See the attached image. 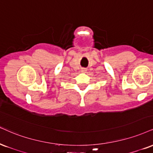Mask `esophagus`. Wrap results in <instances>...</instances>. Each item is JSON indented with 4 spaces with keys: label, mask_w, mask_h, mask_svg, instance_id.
<instances>
[{
    "label": "esophagus",
    "mask_w": 153,
    "mask_h": 153,
    "mask_svg": "<svg viewBox=\"0 0 153 153\" xmlns=\"http://www.w3.org/2000/svg\"><path fill=\"white\" fill-rule=\"evenodd\" d=\"M86 71H87V69L85 68H82L81 69V72H82V73H85Z\"/></svg>",
    "instance_id": "esophagus-1"
}]
</instances>
